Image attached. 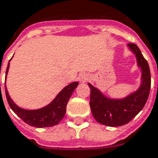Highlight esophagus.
Returning <instances> with one entry per match:
<instances>
[{"mask_svg":"<svg viewBox=\"0 0 158 158\" xmlns=\"http://www.w3.org/2000/svg\"><path fill=\"white\" fill-rule=\"evenodd\" d=\"M89 79V75L87 73H81V74L79 75V80L83 83L88 81Z\"/></svg>","mask_w":158,"mask_h":158,"instance_id":"1","label":"esophagus"}]
</instances>
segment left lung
<instances>
[{
	"mask_svg": "<svg viewBox=\"0 0 158 158\" xmlns=\"http://www.w3.org/2000/svg\"><path fill=\"white\" fill-rule=\"evenodd\" d=\"M127 46L134 52L137 64L141 70V83L136 91L123 99H110L90 84L91 111L99 123L108 127H121L132 120L143 109L149 96L151 89V73L148 61L141 50L134 43Z\"/></svg>",
	"mask_w": 158,
	"mask_h": 158,
	"instance_id": "8db88e82",
	"label": "left lung"
}]
</instances>
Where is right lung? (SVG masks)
<instances>
[{
  "mask_svg": "<svg viewBox=\"0 0 158 158\" xmlns=\"http://www.w3.org/2000/svg\"><path fill=\"white\" fill-rule=\"evenodd\" d=\"M9 65L10 64L8 63L7 69L6 71V78L9 70ZM78 85H79L78 82L71 83L66 87H64L58 93L55 99L49 105L38 110H31L20 108L13 102V100L10 99V95L8 94L6 85H5V91H6V100L10 109L24 122L28 124L31 127L43 128V127H53L55 125H58L63 120L66 113V106L68 102L74 89L77 88Z\"/></svg>",
  "mask_w": 158,
  "mask_h": 158,
  "instance_id": "1",
  "label": "right lung"
}]
</instances>
